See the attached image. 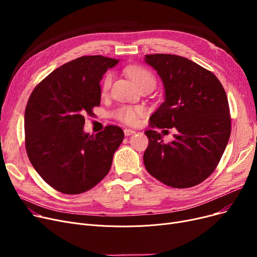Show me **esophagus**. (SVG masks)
<instances>
[{
	"label": "esophagus",
	"mask_w": 257,
	"mask_h": 257,
	"mask_svg": "<svg viewBox=\"0 0 257 257\" xmlns=\"http://www.w3.org/2000/svg\"><path fill=\"white\" fill-rule=\"evenodd\" d=\"M124 133H125L126 137H130V136H132V134L136 133V131L132 130V129H125V130H124Z\"/></svg>",
	"instance_id": "34e87169"
}]
</instances>
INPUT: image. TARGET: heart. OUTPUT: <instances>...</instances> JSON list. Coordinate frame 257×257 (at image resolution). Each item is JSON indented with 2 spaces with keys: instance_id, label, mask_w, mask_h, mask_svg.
I'll use <instances>...</instances> for the list:
<instances>
[{
  "instance_id": "obj_1",
  "label": "heart",
  "mask_w": 257,
  "mask_h": 257,
  "mask_svg": "<svg viewBox=\"0 0 257 257\" xmlns=\"http://www.w3.org/2000/svg\"><path fill=\"white\" fill-rule=\"evenodd\" d=\"M128 75L130 78L133 80V82L136 83L139 88L143 87L145 85H154L155 86V78L154 76L144 67L141 66H132L129 67L127 70ZM111 80H112V75L111 73H108L102 83V89L106 91L108 88L110 87L111 84ZM143 114V109L141 107H133V106H121L118 109L114 111V116L123 121L125 124L128 125H134L137 124V121L139 120V117Z\"/></svg>"
}]
</instances>
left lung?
<instances>
[{
    "instance_id": "left-lung-1",
    "label": "left lung",
    "mask_w": 257,
    "mask_h": 257,
    "mask_svg": "<svg viewBox=\"0 0 257 257\" xmlns=\"http://www.w3.org/2000/svg\"><path fill=\"white\" fill-rule=\"evenodd\" d=\"M145 62L157 72L165 88V101L151 115L150 126L176 131L168 144L154 129L145 132L149 139L145 167L166 185L195 186L217 168L230 138L226 92L211 72L187 58L152 54Z\"/></svg>"
}]
</instances>
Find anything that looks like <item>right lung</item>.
I'll return each mask as SVG.
<instances>
[{
  "mask_svg": "<svg viewBox=\"0 0 257 257\" xmlns=\"http://www.w3.org/2000/svg\"><path fill=\"white\" fill-rule=\"evenodd\" d=\"M118 61L93 55L67 62L46 77L27 103V154L39 176L60 193L81 194L98 184L124 140L116 126L96 136L83 130L84 115L100 106L103 75Z\"/></svg>",
  "mask_w": 257,
  "mask_h": 257,
  "instance_id": "right-lung-1",
  "label": "right lung"
}]
</instances>
